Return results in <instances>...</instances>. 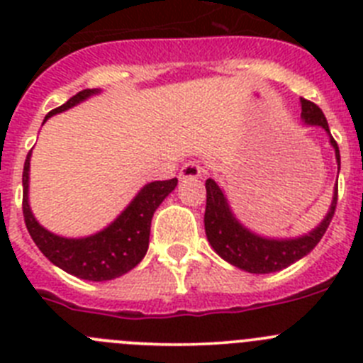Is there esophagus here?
<instances>
[{"label":"esophagus","instance_id":"obj_1","mask_svg":"<svg viewBox=\"0 0 363 363\" xmlns=\"http://www.w3.org/2000/svg\"><path fill=\"white\" fill-rule=\"evenodd\" d=\"M203 169L198 162H189L182 167V171H179V179H187V178H198L201 176Z\"/></svg>","mask_w":363,"mask_h":363}]
</instances>
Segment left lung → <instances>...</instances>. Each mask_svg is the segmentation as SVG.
I'll return each mask as SVG.
<instances>
[{
	"label": "left lung",
	"mask_w": 363,
	"mask_h": 363,
	"mask_svg": "<svg viewBox=\"0 0 363 363\" xmlns=\"http://www.w3.org/2000/svg\"><path fill=\"white\" fill-rule=\"evenodd\" d=\"M300 104L301 120L306 121V125L322 127L329 136V143L335 149L336 165H338L340 172V150L335 138L331 136L323 112L307 99H300ZM205 189H207V205H205L203 223L211 247L218 256H221L230 265L242 269V271L252 272V274H269V272L281 271L309 255L331 223L336 209V200H338V179H336L329 211L311 233L301 234L296 238H269V236H262L245 227L238 218L234 216L225 192L216 179H207Z\"/></svg>",
	"instance_id": "left-lung-1"
}]
</instances>
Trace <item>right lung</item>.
I'll return each instance as SVG.
<instances>
[{
    "mask_svg": "<svg viewBox=\"0 0 363 363\" xmlns=\"http://www.w3.org/2000/svg\"><path fill=\"white\" fill-rule=\"evenodd\" d=\"M99 89H85L50 111L45 121L54 114L76 107L91 96L99 94ZM32 150L27 154L23 167V216L25 225L41 252L56 267L76 278L89 281H107L123 277L136 267L147 255L150 236V221L162 201L176 189L178 179L150 182L138 191L127 207L107 227L82 238H65L45 229L32 214L28 203V172H30Z\"/></svg>",
    "mask_w": 363,
    "mask_h": 363,
    "instance_id": "obj_1",
    "label": "right lung"
}]
</instances>
